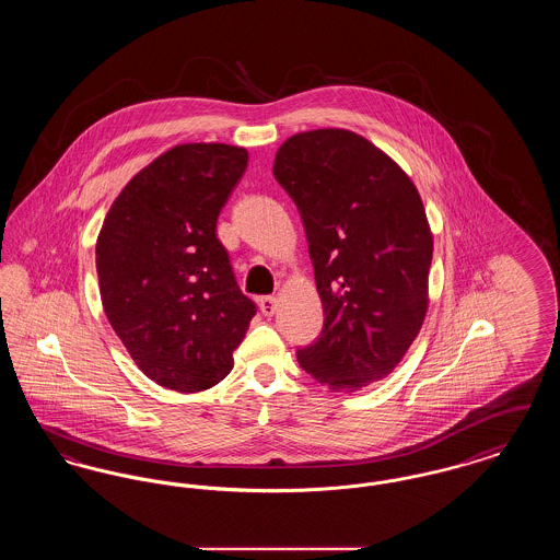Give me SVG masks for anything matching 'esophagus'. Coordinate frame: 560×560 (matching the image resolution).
Here are the masks:
<instances>
[{"label":"esophagus","instance_id":"obj_1","mask_svg":"<svg viewBox=\"0 0 560 560\" xmlns=\"http://www.w3.org/2000/svg\"><path fill=\"white\" fill-rule=\"evenodd\" d=\"M258 306H260L262 315L272 317L277 313V298L275 295H262V298H258Z\"/></svg>","mask_w":560,"mask_h":560}]
</instances>
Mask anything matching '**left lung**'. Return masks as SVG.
I'll return each mask as SVG.
<instances>
[{
  "instance_id": "left-lung-1",
  "label": "left lung",
  "mask_w": 560,
  "mask_h": 560,
  "mask_svg": "<svg viewBox=\"0 0 560 560\" xmlns=\"http://www.w3.org/2000/svg\"><path fill=\"white\" fill-rule=\"evenodd\" d=\"M272 174L308 241L325 323L298 363L336 393L386 377L424 323L432 233L411 178L359 133L288 138Z\"/></svg>"
}]
</instances>
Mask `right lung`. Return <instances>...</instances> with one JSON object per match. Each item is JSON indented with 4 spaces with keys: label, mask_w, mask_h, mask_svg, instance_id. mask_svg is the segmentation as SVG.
Masks as SVG:
<instances>
[{
    "label": "right lung",
    "mask_w": 560,
    "mask_h": 560,
    "mask_svg": "<svg viewBox=\"0 0 560 560\" xmlns=\"http://www.w3.org/2000/svg\"><path fill=\"white\" fill-rule=\"evenodd\" d=\"M247 158L222 142L178 144L133 176L103 222L96 270L108 323L163 388L199 393L224 380L256 315L215 237Z\"/></svg>",
    "instance_id": "1"
}]
</instances>
